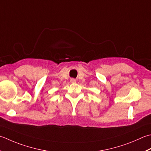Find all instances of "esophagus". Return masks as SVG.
Returning a JSON list of instances; mask_svg holds the SVG:
<instances>
[{
    "label": "esophagus",
    "instance_id": "esophagus-1",
    "mask_svg": "<svg viewBox=\"0 0 151 151\" xmlns=\"http://www.w3.org/2000/svg\"><path fill=\"white\" fill-rule=\"evenodd\" d=\"M70 82H71L72 83H75L76 81V79H75V78H71V79H70Z\"/></svg>",
    "mask_w": 151,
    "mask_h": 151
}]
</instances>
